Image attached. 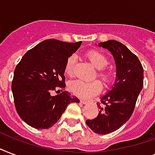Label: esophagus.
<instances>
[{"mask_svg": "<svg viewBox=\"0 0 155 155\" xmlns=\"http://www.w3.org/2000/svg\"><path fill=\"white\" fill-rule=\"evenodd\" d=\"M81 102L83 104H87L90 102V100H84V99H82L81 100Z\"/></svg>", "mask_w": 155, "mask_h": 155, "instance_id": "1", "label": "esophagus"}]
</instances>
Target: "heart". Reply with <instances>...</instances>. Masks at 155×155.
Segmentation results:
<instances>
[{
  "label": "heart",
  "mask_w": 155,
  "mask_h": 155,
  "mask_svg": "<svg viewBox=\"0 0 155 155\" xmlns=\"http://www.w3.org/2000/svg\"><path fill=\"white\" fill-rule=\"evenodd\" d=\"M86 57L90 63L97 69V76L103 81L104 84L110 82L112 75L109 71L106 69L108 64V59L107 56L97 50H92L87 52ZM75 57L70 56L67 59L64 67V72L66 75L71 76L74 70ZM102 87L101 83L99 80L92 81H83V80H75L70 83L69 89L71 92L80 97H90L97 94L101 91Z\"/></svg>",
  "instance_id": "heart-1"
}]
</instances>
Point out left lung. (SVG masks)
<instances>
[{
    "label": "left lung",
    "instance_id": "obj_1",
    "mask_svg": "<svg viewBox=\"0 0 155 155\" xmlns=\"http://www.w3.org/2000/svg\"><path fill=\"white\" fill-rule=\"evenodd\" d=\"M99 46L113 54L117 80L112 90L97 103L99 114L86 124L96 134H107L118 130L132 115L143 87V68L137 55L121 42L108 40Z\"/></svg>",
    "mask_w": 155,
    "mask_h": 155
}]
</instances>
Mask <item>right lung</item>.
Masks as SVG:
<instances>
[{
  "label": "right lung",
  "instance_id": "obj_1",
  "mask_svg": "<svg viewBox=\"0 0 155 155\" xmlns=\"http://www.w3.org/2000/svg\"><path fill=\"white\" fill-rule=\"evenodd\" d=\"M81 43L44 40L29 50L16 66L12 92L16 110L26 124L35 129L51 128L69 104L80 102L65 90L64 67ZM53 91L57 95L53 96Z\"/></svg>",
  "mask_w": 155,
  "mask_h": 155
}]
</instances>
